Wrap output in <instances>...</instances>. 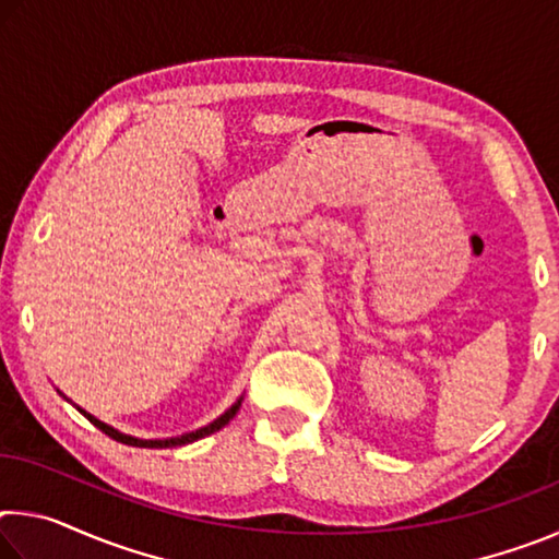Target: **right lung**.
I'll return each instance as SVG.
<instances>
[{
  "label": "right lung",
  "mask_w": 559,
  "mask_h": 559,
  "mask_svg": "<svg viewBox=\"0 0 559 559\" xmlns=\"http://www.w3.org/2000/svg\"><path fill=\"white\" fill-rule=\"evenodd\" d=\"M59 394L63 396V400H69V396H66L63 392H59ZM241 400H243V396H239V400H236V402L229 406V409H226L222 416H216V419L206 424V427L197 429V431H189V433H182V437H169V439H138V437H130V433H122V431H118L116 427H110V424L96 419V416L88 414L86 409H81V406H79V412H81L83 416H88V421L96 424V427H98L103 433H108L110 439H116V441H120V443H128V447H140V449H173V447H185V443H192V441H197V439H204V437H210V433L224 429L226 424H229V421L234 419L236 412H239Z\"/></svg>",
  "instance_id": "right-lung-1"
}]
</instances>
